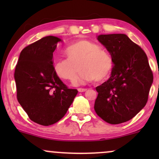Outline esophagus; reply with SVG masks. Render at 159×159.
<instances>
[{"label":"esophagus","mask_w":159,"mask_h":159,"mask_svg":"<svg viewBox=\"0 0 159 159\" xmlns=\"http://www.w3.org/2000/svg\"><path fill=\"white\" fill-rule=\"evenodd\" d=\"M78 92H85L86 90H87V89L86 88H78Z\"/></svg>","instance_id":"esophagus-1"}]
</instances>
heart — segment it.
<instances>
[{
	"mask_svg": "<svg viewBox=\"0 0 159 159\" xmlns=\"http://www.w3.org/2000/svg\"><path fill=\"white\" fill-rule=\"evenodd\" d=\"M66 60H57L53 69L58 78L72 81L75 76L78 66L79 75L75 84L102 81L108 77L113 68L111 56L99 49L98 45L87 39H81L69 45L65 50Z\"/></svg>",
	"mask_w": 159,
	"mask_h": 159,
	"instance_id": "heart-1",
	"label": "heart"
}]
</instances>
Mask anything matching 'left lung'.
Returning <instances> with one entry per match:
<instances>
[{"instance_id":"left-lung-1","label":"left lung","mask_w":159,"mask_h":159,"mask_svg":"<svg viewBox=\"0 0 159 159\" xmlns=\"http://www.w3.org/2000/svg\"><path fill=\"white\" fill-rule=\"evenodd\" d=\"M97 39L110 53L114 66L110 78L96 87L95 111L110 124L125 123L147 104L152 72L143 49L125 34H102Z\"/></svg>"}]
</instances>
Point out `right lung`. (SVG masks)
<instances>
[{
	"mask_svg": "<svg viewBox=\"0 0 159 159\" xmlns=\"http://www.w3.org/2000/svg\"><path fill=\"white\" fill-rule=\"evenodd\" d=\"M61 41L48 36L27 45L20 53L14 74L19 104L32 121L45 126L64 116L78 93L54 72L53 53Z\"/></svg>",
	"mask_w": 159,
	"mask_h": 159,
	"instance_id": "right-lung-1",
	"label": "right lung"
}]
</instances>
